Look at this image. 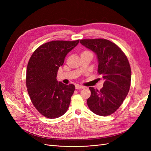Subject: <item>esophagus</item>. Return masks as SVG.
<instances>
[{
	"mask_svg": "<svg viewBox=\"0 0 151 151\" xmlns=\"http://www.w3.org/2000/svg\"><path fill=\"white\" fill-rule=\"evenodd\" d=\"M76 88L77 89H84V87L83 86H81L79 84H76Z\"/></svg>",
	"mask_w": 151,
	"mask_h": 151,
	"instance_id": "obj_1",
	"label": "esophagus"
}]
</instances>
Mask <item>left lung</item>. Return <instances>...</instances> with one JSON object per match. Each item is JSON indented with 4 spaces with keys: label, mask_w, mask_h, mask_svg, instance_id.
<instances>
[{
    "label": "left lung",
    "mask_w": 151,
    "mask_h": 151,
    "mask_svg": "<svg viewBox=\"0 0 151 151\" xmlns=\"http://www.w3.org/2000/svg\"><path fill=\"white\" fill-rule=\"evenodd\" d=\"M80 43L96 55L98 72L104 80L99 91L90 87L91 94L87 103L96 115H110L121 106L129 91L131 69L129 60L122 50L108 40L85 39Z\"/></svg>",
    "instance_id": "1"
}]
</instances>
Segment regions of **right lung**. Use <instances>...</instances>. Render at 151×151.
Instances as JSON below:
<instances>
[{
    "mask_svg": "<svg viewBox=\"0 0 151 151\" xmlns=\"http://www.w3.org/2000/svg\"><path fill=\"white\" fill-rule=\"evenodd\" d=\"M79 42V40L52 41L41 45L29 59L26 70V87L32 103L45 117H60L69 106L75 86L58 82L57 76L67 53Z\"/></svg>",
    "mask_w": 151,
    "mask_h": 151,
    "instance_id": "obj_1",
    "label": "right lung"
}]
</instances>
